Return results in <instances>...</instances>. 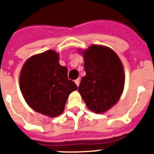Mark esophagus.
<instances>
[{
  "label": "esophagus",
  "mask_w": 154,
  "mask_h": 154,
  "mask_svg": "<svg viewBox=\"0 0 154 154\" xmlns=\"http://www.w3.org/2000/svg\"><path fill=\"white\" fill-rule=\"evenodd\" d=\"M75 83H76V85L78 87V86H79V84H80V79H79V78H77V80H75Z\"/></svg>",
  "instance_id": "esophagus-1"
}]
</instances>
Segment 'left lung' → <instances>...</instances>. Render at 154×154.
Returning <instances> with one entry per match:
<instances>
[{
    "instance_id": "obj_1",
    "label": "left lung",
    "mask_w": 154,
    "mask_h": 154,
    "mask_svg": "<svg viewBox=\"0 0 154 154\" xmlns=\"http://www.w3.org/2000/svg\"><path fill=\"white\" fill-rule=\"evenodd\" d=\"M84 58L86 76L78 91L87 108L97 114L105 113L121 97L125 87V71L121 61L111 48L92 44L80 50Z\"/></svg>"
}]
</instances>
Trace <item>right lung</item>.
Returning <instances> with one entry per match:
<instances>
[{
    "instance_id": "right-lung-1",
    "label": "right lung",
    "mask_w": 154,
    "mask_h": 154,
    "mask_svg": "<svg viewBox=\"0 0 154 154\" xmlns=\"http://www.w3.org/2000/svg\"><path fill=\"white\" fill-rule=\"evenodd\" d=\"M20 88L29 106L48 117L63 112L77 87L67 78V68L59 64V54L48 50L26 60L20 74Z\"/></svg>"
}]
</instances>
